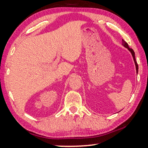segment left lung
<instances>
[{
	"label": "left lung",
	"instance_id": "8db88e82",
	"mask_svg": "<svg viewBox=\"0 0 148 148\" xmlns=\"http://www.w3.org/2000/svg\"><path fill=\"white\" fill-rule=\"evenodd\" d=\"M122 45L123 46L125 47H126V48L128 49L129 51L131 52V54H132V56L133 57V59H134V63H135V66H136V73H138V64L136 61V59H135V53H134V51H133V49L130 48L129 47V45L126 42H125L124 40H122Z\"/></svg>",
	"mask_w": 148,
	"mask_h": 148
}]
</instances>
